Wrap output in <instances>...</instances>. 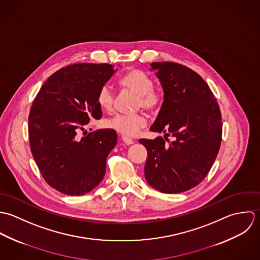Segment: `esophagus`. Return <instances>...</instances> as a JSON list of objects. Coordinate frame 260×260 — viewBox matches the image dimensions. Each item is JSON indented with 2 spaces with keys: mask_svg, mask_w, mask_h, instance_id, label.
Wrapping results in <instances>:
<instances>
[{
  "mask_svg": "<svg viewBox=\"0 0 260 260\" xmlns=\"http://www.w3.org/2000/svg\"><path fill=\"white\" fill-rule=\"evenodd\" d=\"M121 140H122V142H123L125 145H132V144H134V141H133L132 139L127 138V137L122 136V137H121Z\"/></svg>",
  "mask_w": 260,
  "mask_h": 260,
  "instance_id": "obj_1",
  "label": "esophagus"
}]
</instances>
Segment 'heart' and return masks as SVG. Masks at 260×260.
Instances as JSON below:
<instances>
[{
	"instance_id": "1",
	"label": "heart",
	"mask_w": 260,
	"mask_h": 260,
	"mask_svg": "<svg viewBox=\"0 0 260 260\" xmlns=\"http://www.w3.org/2000/svg\"><path fill=\"white\" fill-rule=\"evenodd\" d=\"M120 85L138 94L137 108L149 112L158 110L164 103V92L154 87L153 78L143 70L133 69L119 80ZM98 104L104 110H110L114 104V92L110 85L104 84L98 92ZM147 125L144 114H116L106 120V126L125 137H135Z\"/></svg>"
}]
</instances>
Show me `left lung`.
Masks as SVG:
<instances>
[{
    "label": "left lung",
    "instance_id": "1",
    "mask_svg": "<svg viewBox=\"0 0 260 260\" xmlns=\"http://www.w3.org/2000/svg\"><path fill=\"white\" fill-rule=\"evenodd\" d=\"M152 68L165 93L151 131L166 137L140 140L148 151L145 176L161 193H182L199 185L215 161L222 141L221 111L205 80L191 68L175 62H153Z\"/></svg>",
    "mask_w": 260,
    "mask_h": 260
}]
</instances>
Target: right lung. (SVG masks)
<instances>
[{
	"label": "right lung",
	"instance_id": "1",
	"mask_svg": "<svg viewBox=\"0 0 260 260\" xmlns=\"http://www.w3.org/2000/svg\"><path fill=\"white\" fill-rule=\"evenodd\" d=\"M113 73L108 63L68 65L54 72L34 99L28 118L31 152L47 184L63 194L83 195L104 179L115 131L79 134L90 119L102 118L98 92Z\"/></svg>",
	"mask_w": 260,
	"mask_h": 260
}]
</instances>
